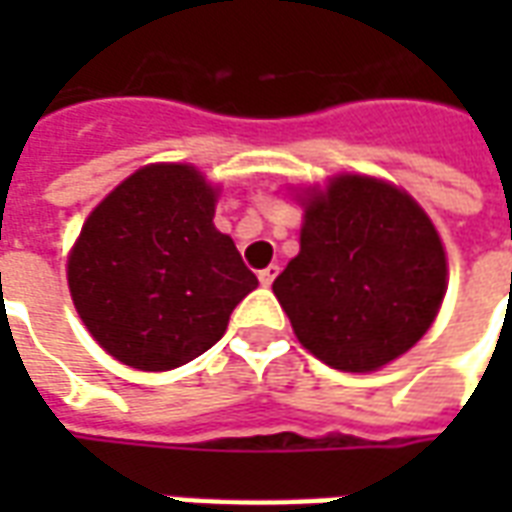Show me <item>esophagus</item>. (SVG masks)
<instances>
[{
	"label": "esophagus",
	"instance_id": "obj_1",
	"mask_svg": "<svg viewBox=\"0 0 512 512\" xmlns=\"http://www.w3.org/2000/svg\"><path fill=\"white\" fill-rule=\"evenodd\" d=\"M277 274H279V266H268V268H263L260 274H257V279H260V285H263V288H268V285L277 279Z\"/></svg>",
	"mask_w": 512,
	"mask_h": 512
}]
</instances>
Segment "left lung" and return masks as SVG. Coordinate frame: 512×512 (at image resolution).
Returning a JSON list of instances; mask_svg holds the SVG:
<instances>
[{"label":"left lung","mask_w":512,"mask_h":512,"mask_svg":"<svg viewBox=\"0 0 512 512\" xmlns=\"http://www.w3.org/2000/svg\"><path fill=\"white\" fill-rule=\"evenodd\" d=\"M299 255L274 279L293 334L323 365L376 373L411 351L447 293L436 224L392 180L337 172L293 186Z\"/></svg>","instance_id":"obj_1"}]
</instances>
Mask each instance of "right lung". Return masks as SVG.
Instances as JSON below:
<instances>
[{"label":"right lung","instance_id":"obj_1","mask_svg":"<svg viewBox=\"0 0 512 512\" xmlns=\"http://www.w3.org/2000/svg\"><path fill=\"white\" fill-rule=\"evenodd\" d=\"M222 186L194 164H145L84 219L68 290L106 354L145 373L175 370L222 340L257 277L216 230Z\"/></svg>","mask_w":512,"mask_h":512}]
</instances>
